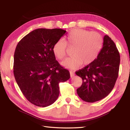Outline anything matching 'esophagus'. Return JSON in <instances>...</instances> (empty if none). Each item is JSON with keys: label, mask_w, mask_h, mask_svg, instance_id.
Instances as JSON below:
<instances>
[{"label": "esophagus", "mask_w": 130, "mask_h": 130, "mask_svg": "<svg viewBox=\"0 0 130 130\" xmlns=\"http://www.w3.org/2000/svg\"><path fill=\"white\" fill-rule=\"evenodd\" d=\"M70 77H71V78H73V77H74V76H75V73H74L73 71H70Z\"/></svg>", "instance_id": "esophagus-1"}]
</instances>
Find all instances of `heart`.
<instances>
[{
    "mask_svg": "<svg viewBox=\"0 0 130 130\" xmlns=\"http://www.w3.org/2000/svg\"><path fill=\"white\" fill-rule=\"evenodd\" d=\"M64 40L56 41L52 51L57 59L62 60L66 55L67 44L74 46L73 56L61 62L62 67L73 70L78 68L82 64L88 65L92 63L98 56L103 45V38L100 34L83 29L71 30Z\"/></svg>",
    "mask_w": 130,
    "mask_h": 130,
    "instance_id": "obj_1",
    "label": "heart"
}]
</instances>
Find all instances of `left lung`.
Segmentation results:
<instances>
[{
  "instance_id": "1",
  "label": "left lung",
  "mask_w": 130,
  "mask_h": 130,
  "mask_svg": "<svg viewBox=\"0 0 130 130\" xmlns=\"http://www.w3.org/2000/svg\"><path fill=\"white\" fill-rule=\"evenodd\" d=\"M120 56L115 42L108 36L103 38V45L94 61L75 73L82 78L76 90L82 100L93 103L109 94L118 78Z\"/></svg>"
}]
</instances>
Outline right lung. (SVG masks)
<instances>
[{
    "instance_id": "1",
    "label": "right lung",
    "mask_w": 130,
    "mask_h": 130,
    "mask_svg": "<svg viewBox=\"0 0 130 130\" xmlns=\"http://www.w3.org/2000/svg\"><path fill=\"white\" fill-rule=\"evenodd\" d=\"M66 32L59 28L36 29L17 45L14 75L24 96L35 106L53 104L59 95V83L70 78L69 71L59 64L52 51L54 43Z\"/></svg>"
}]
</instances>
